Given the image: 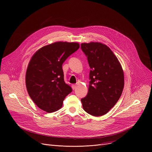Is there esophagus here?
<instances>
[{
    "mask_svg": "<svg viewBox=\"0 0 152 152\" xmlns=\"http://www.w3.org/2000/svg\"><path fill=\"white\" fill-rule=\"evenodd\" d=\"M76 86H77V85H76V84H75H75H74V85H72V89H73V90H75V89H76Z\"/></svg>",
    "mask_w": 152,
    "mask_h": 152,
    "instance_id": "1",
    "label": "esophagus"
}]
</instances>
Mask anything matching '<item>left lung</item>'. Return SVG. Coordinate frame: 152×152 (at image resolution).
Segmentation results:
<instances>
[{
  "label": "left lung",
  "instance_id": "1",
  "mask_svg": "<svg viewBox=\"0 0 152 152\" xmlns=\"http://www.w3.org/2000/svg\"><path fill=\"white\" fill-rule=\"evenodd\" d=\"M81 49L90 67L86 96L81 99L83 110L94 116L106 114L118 102L124 86V75L117 57L106 45L83 43Z\"/></svg>",
  "mask_w": 152,
  "mask_h": 152
}]
</instances>
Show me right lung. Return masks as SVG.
I'll return each instance as SVG.
<instances>
[{"instance_id": "right-lung-1", "label": "right lung", "mask_w": 152, "mask_h": 152, "mask_svg": "<svg viewBox=\"0 0 152 152\" xmlns=\"http://www.w3.org/2000/svg\"><path fill=\"white\" fill-rule=\"evenodd\" d=\"M79 48L78 43L57 42L41 48L31 57L26 75V88L40 109L48 113L59 110L72 92L64 82L62 64Z\"/></svg>"}]
</instances>
